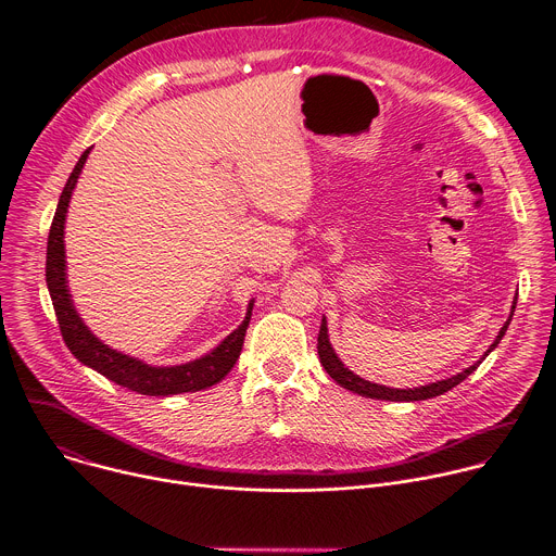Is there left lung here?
Wrapping results in <instances>:
<instances>
[{"instance_id": "obj_1", "label": "left lung", "mask_w": 556, "mask_h": 556, "mask_svg": "<svg viewBox=\"0 0 556 556\" xmlns=\"http://www.w3.org/2000/svg\"><path fill=\"white\" fill-rule=\"evenodd\" d=\"M517 301V299H515ZM513 312H515V303H513ZM510 319L513 314L508 316V321L504 324V328L500 330L497 339L493 341V345L484 352V356L472 363L470 367H466L464 371L451 376V378H444V380H438V382H429V384H422V387H414V389H391V387H384V384H376V382H369L361 376H356L354 371H350L341 358L337 356L332 343H330V337H328V321L326 316L321 319V330H319V343H316V350H319V358H321V365L326 367V371L345 389L358 393V395H365V399H374V401H391V403H414V401H427V399H435V395L453 389L455 384H459L464 378H468L475 369L480 367V363L500 345L502 337L506 334L508 326H510Z\"/></svg>"}]
</instances>
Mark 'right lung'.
I'll return each mask as SVG.
<instances>
[{"mask_svg": "<svg viewBox=\"0 0 556 556\" xmlns=\"http://www.w3.org/2000/svg\"><path fill=\"white\" fill-rule=\"evenodd\" d=\"M90 149H86L84 155L78 157V163L74 165L70 178L63 187V193L56 204V213L52 217V226H50V235H48V251H46V283L50 290V299L54 305L61 337H63L67 350L84 365L97 369L112 382L127 387L136 393L176 395V393H189V391H200V389L213 387L232 369L235 361L240 358L255 301L249 303L247 319L242 321V326L232 330L213 352H208L206 356L195 358L191 363L174 365V367H153L134 356H127V354H121V352L108 348L90 332V328L81 321V316H78V312L72 303L70 290H67V279H65L63 228H65V213H67L72 191L76 187L78 174H81V169L88 161Z\"/></svg>", "mask_w": 556, "mask_h": 556, "instance_id": "add662e5", "label": "right lung"}]
</instances>
